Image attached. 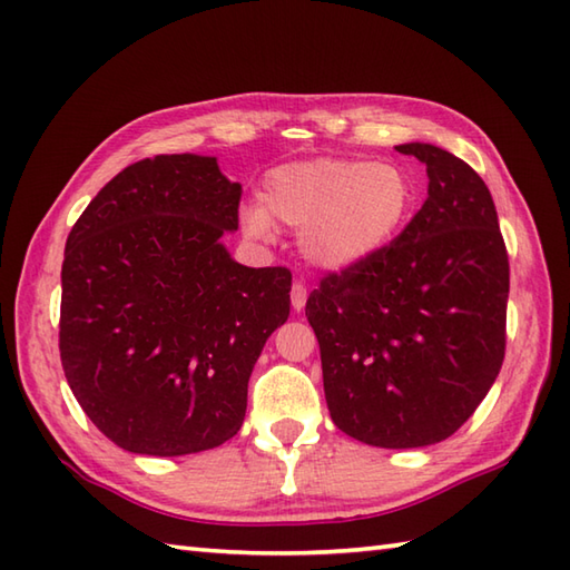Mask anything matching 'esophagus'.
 <instances>
[{"instance_id": "obj_1", "label": "esophagus", "mask_w": 570, "mask_h": 570, "mask_svg": "<svg viewBox=\"0 0 570 570\" xmlns=\"http://www.w3.org/2000/svg\"><path fill=\"white\" fill-rule=\"evenodd\" d=\"M306 301H308L306 286L301 284V282H294V286H292V306H294V311H296V313H298V311H304Z\"/></svg>"}]
</instances>
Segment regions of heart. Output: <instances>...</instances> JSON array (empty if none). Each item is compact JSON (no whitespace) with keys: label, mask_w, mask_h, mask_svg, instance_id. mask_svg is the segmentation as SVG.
Instances as JSON below:
<instances>
[{"label":"heart","mask_w":570,"mask_h":570,"mask_svg":"<svg viewBox=\"0 0 570 570\" xmlns=\"http://www.w3.org/2000/svg\"><path fill=\"white\" fill-rule=\"evenodd\" d=\"M414 178L399 164L316 159L266 174L262 203L239 210L245 233L274 239L276 223L301 229V252L321 269L365 264L402 235L416 210Z\"/></svg>","instance_id":"heart-1"}]
</instances>
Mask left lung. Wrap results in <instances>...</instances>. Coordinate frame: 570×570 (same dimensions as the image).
<instances>
[{
	"label": "left lung",
	"mask_w": 570,
	"mask_h": 570,
	"mask_svg": "<svg viewBox=\"0 0 570 570\" xmlns=\"http://www.w3.org/2000/svg\"><path fill=\"white\" fill-rule=\"evenodd\" d=\"M429 198L377 257L328 274L306 301L331 419L355 441L423 448L472 416L504 360L510 262L490 190L433 144Z\"/></svg>",
	"instance_id": "obj_1"
}]
</instances>
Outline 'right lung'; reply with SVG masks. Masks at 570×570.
<instances>
[{
  "label": "right lung",
  "instance_id": "1",
  "mask_svg": "<svg viewBox=\"0 0 570 570\" xmlns=\"http://www.w3.org/2000/svg\"><path fill=\"white\" fill-rule=\"evenodd\" d=\"M239 196L215 156L161 154L119 171L70 229L60 362L88 419L129 453L210 451L245 421L292 274L227 252Z\"/></svg>",
  "mask_w": 570,
  "mask_h": 570
}]
</instances>
